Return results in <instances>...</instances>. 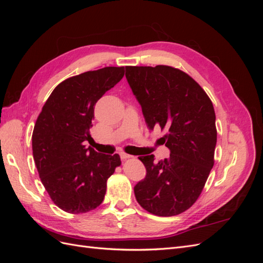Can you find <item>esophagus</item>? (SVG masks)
I'll list each match as a JSON object with an SVG mask.
<instances>
[{
  "label": "esophagus",
  "instance_id": "esophagus-1",
  "mask_svg": "<svg viewBox=\"0 0 263 263\" xmlns=\"http://www.w3.org/2000/svg\"><path fill=\"white\" fill-rule=\"evenodd\" d=\"M133 156H130V155H128V154H125V153H121V158H122V160H126V159H129V158H132Z\"/></svg>",
  "mask_w": 263,
  "mask_h": 263
}]
</instances>
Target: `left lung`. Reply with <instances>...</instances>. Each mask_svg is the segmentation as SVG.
<instances>
[{
    "instance_id": "8db88e82",
    "label": "left lung",
    "mask_w": 263,
    "mask_h": 263,
    "mask_svg": "<svg viewBox=\"0 0 263 263\" xmlns=\"http://www.w3.org/2000/svg\"><path fill=\"white\" fill-rule=\"evenodd\" d=\"M126 79L141 105L150 129L160 127L170 157L138 159L146 178L134 187L140 206L157 216H174L189 210L214 165L217 141L215 110L209 95L194 79L170 66L126 67Z\"/></svg>"
}]
</instances>
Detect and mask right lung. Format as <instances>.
I'll return each instance as SVG.
<instances>
[{"instance_id": "obj_1", "label": "right lung", "mask_w": 263, "mask_h": 263, "mask_svg": "<svg viewBox=\"0 0 263 263\" xmlns=\"http://www.w3.org/2000/svg\"><path fill=\"white\" fill-rule=\"evenodd\" d=\"M124 73V67H105L71 77L54 87L38 115L31 136L36 168L51 201L67 213L97 209L122 163L117 154H99L85 141L92 139L95 103Z\"/></svg>"}]
</instances>
